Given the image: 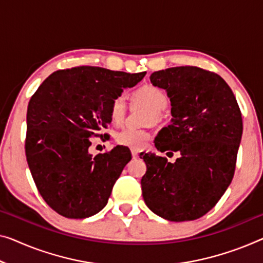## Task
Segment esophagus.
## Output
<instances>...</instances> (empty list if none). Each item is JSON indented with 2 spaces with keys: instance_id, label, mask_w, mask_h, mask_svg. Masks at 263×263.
<instances>
[{
  "instance_id": "1",
  "label": "esophagus",
  "mask_w": 263,
  "mask_h": 263,
  "mask_svg": "<svg viewBox=\"0 0 263 263\" xmlns=\"http://www.w3.org/2000/svg\"><path fill=\"white\" fill-rule=\"evenodd\" d=\"M131 152H132V157H133V158H136V157H138L139 151L137 150V148H132Z\"/></svg>"
}]
</instances>
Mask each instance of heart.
Returning <instances> with one entry per match:
<instances>
[{
    "mask_svg": "<svg viewBox=\"0 0 263 263\" xmlns=\"http://www.w3.org/2000/svg\"><path fill=\"white\" fill-rule=\"evenodd\" d=\"M133 98L139 103H143L150 107L156 113L162 112L167 105V97L162 89L152 85H144L142 87L137 88L133 92ZM126 115V103L123 96L116 97L109 105V118L112 123L117 125L121 124ZM158 116V115H156ZM150 132L145 130H138L133 127H124L117 133L116 139L120 145L124 146L140 148L143 147L148 139H150Z\"/></svg>",
    "mask_w": 263,
    "mask_h": 263,
    "instance_id": "b5f03b06",
    "label": "heart"
}]
</instances>
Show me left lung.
Instances as JSON below:
<instances>
[{"mask_svg": "<svg viewBox=\"0 0 263 263\" xmlns=\"http://www.w3.org/2000/svg\"><path fill=\"white\" fill-rule=\"evenodd\" d=\"M171 101L172 120L159 131L155 146L165 157L140 154L146 164L142 193L146 205L172 222L194 221L216 205L232 183L243 123L228 84L196 66L172 67L150 76ZM174 155V154H172Z\"/></svg>", "mask_w": 263, "mask_h": 263, "instance_id": "8db88e82", "label": "left lung"}]
</instances>
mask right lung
<instances>
[{
    "instance_id": "obj_1",
    "label": "right lung",
    "mask_w": 263,
    "mask_h": 263,
    "mask_svg": "<svg viewBox=\"0 0 263 263\" xmlns=\"http://www.w3.org/2000/svg\"><path fill=\"white\" fill-rule=\"evenodd\" d=\"M142 73L78 66L50 74L27 109L25 151L39 193L54 211L86 218L107 204L112 187L132 156L126 146L89 155V138H106L109 105Z\"/></svg>"
}]
</instances>
